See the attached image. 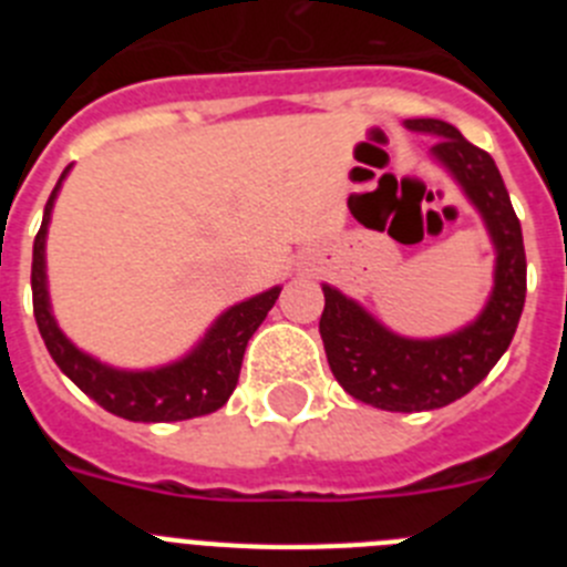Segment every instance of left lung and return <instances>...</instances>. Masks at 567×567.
<instances>
[{
	"instance_id": "obj_1",
	"label": "left lung",
	"mask_w": 567,
	"mask_h": 567,
	"mask_svg": "<svg viewBox=\"0 0 567 567\" xmlns=\"http://www.w3.org/2000/svg\"><path fill=\"white\" fill-rule=\"evenodd\" d=\"M405 127L437 135L434 158L457 178L483 215L497 247L488 307L460 332L409 340L380 327L338 289L323 287L327 307L320 315V338L332 374L360 403L383 412H429L468 394L514 340L525 307V247L523 227L494 158L440 118H409Z\"/></svg>"
}]
</instances>
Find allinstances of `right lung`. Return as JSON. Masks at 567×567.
Instances as JSON below:
<instances>
[{"label": "right lung", "instance_id": "obj_1", "mask_svg": "<svg viewBox=\"0 0 567 567\" xmlns=\"http://www.w3.org/2000/svg\"><path fill=\"white\" fill-rule=\"evenodd\" d=\"M70 169V167H68ZM50 193L44 204V218L33 240V267H30V287H33V315L42 332L50 358L68 374L73 383L96 400L110 414L133 423H175V420L202 417V414L218 412L235 392L240 374V360L247 352L249 338L264 323L269 309L278 300L280 287L264 295L235 303L233 309L215 320L207 338L195 346V352L173 365L155 369V372H118L110 365L99 363L90 354L79 352L56 327L50 315L48 278H44V235H48L50 209L56 202L64 175Z\"/></svg>", "mask_w": 567, "mask_h": 567}]
</instances>
